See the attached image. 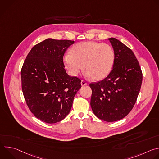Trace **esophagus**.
I'll list each match as a JSON object with an SVG mask.
<instances>
[{
    "label": "esophagus",
    "mask_w": 159,
    "mask_h": 159,
    "mask_svg": "<svg viewBox=\"0 0 159 159\" xmlns=\"http://www.w3.org/2000/svg\"><path fill=\"white\" fill-rule=\"evenodd\" d=\"M87 84V83L85 81H84V80H82V81H81V85H82V86L86 85Z\"/></svg>",
    "instance_id": "1"
}]
</instances>
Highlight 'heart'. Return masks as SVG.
Returning a JSON list of instances; mask_svg holds the SVG:
<instances>
[{
  "instance_id": "heart-1",
  "label": "heart",
  "mask_w": 159,
  "mask_h": 159,
  "mask_svg": "<svg viewBox=\"0 0 159 159\" xmlns=\"http://www.w3.org/2000/svg\"><path fill=\"white\" fill-rule=\"evenodd\" d=\"M70 54L63 57V61L71 75L77 76L82 70L83 65L85 75L94 80L106 77L114 61V53L109 45L94 41L76 44Z\"/></svg>"
}]
</instances>
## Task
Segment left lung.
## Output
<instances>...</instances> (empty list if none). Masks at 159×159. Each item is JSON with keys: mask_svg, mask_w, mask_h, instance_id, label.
Segmentation results:
<instances>
[{"mask_svg": "<svg viewBox=\"0 0 159 159\" xmlns=\"http://www.w3.org/2000/svg\"><path fill=\"white\" fill-rule=\"evenodd\" d=\"M114 50L112 70L102 80L91 83L90 106L94 115L107 122L120 120L133 109L140 90L142 72L131 49L115 38H108Z\"/></svg>", "mask_w": 159, "mask_h": 159, "instance_id": "1", "label": "left lung"}]
</instances>
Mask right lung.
I'll return each instance as SVG.
<instances>
[{
  "label": "right lung",
  "instance_id": "1",
  "mask_svg": "<svg viewBox=\"0 0 159 159\" xmlns=\"http://www.w3.org/2000/svg\"><path fill=\"white\" fill-rule=\"evenodd\" d=\"M74 43L71 40L48 38L36 44L21 69L22 90L33 114L47 123L64 119L81 87L80 79L66 74L63 58Z\"/></svg>",
  "mask_w": 159,
  "mask_h": 159
}]
</instances>
